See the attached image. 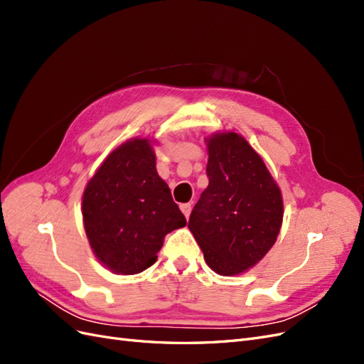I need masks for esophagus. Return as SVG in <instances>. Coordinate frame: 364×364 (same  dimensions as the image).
Instances as JSON below:
<instances>
[{"label":"esophagus","instance_id":"34e87169","mask_svg":"<svg viewBox=\"0 0 364 364\" xmlns=\"http://www.w3.org/2000/svg\"><path fill=\"white\" fill-rule=\"evenodd\" d=\"M181 211L183 213V215L188 218L190 217V213H191V203H182L181 205Z\"/></svg>","mask_w":364,"mask_h":364}]
</instances>
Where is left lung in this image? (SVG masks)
I'll use <instances>...</instances> for the list:
<instances>
[{"label": "left lung", "instance_id": "obj_1", "mask_svg": "<svg viewBox=\"0 0 364 364\" xmlns=\"http://www.w3.org/2000/svg\"><path fill=\"white\" fill-rule=\"evenodd\" d=\"M206 141L209 185L190 215L188 228L215 273L234 277L272 249L284 217L278 183L249 142L235 132Z\"/></svg>", "mask_w": 364, "mask_h": 364}]
</instances>
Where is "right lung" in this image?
I'll use <instances>...</instances> for the list:
<instances>
[{
    "mask_svg": "<svg viewBox=\"0 0 364 364\" xmlns=\"http://www.w3.org/2000/svg\"><path fill=\"white\" fill-rule=\"evenodd\" d=\"M90 246L105 267L135 274L155 264L164 237L186 220L156 171L149 138H134L107 155L82 199Z\"/></svg>",
    "mask_w": 364,
    "mask_h": 364,
    "instance_id": "1",
    "label": "right lung"
}]
</instances>
